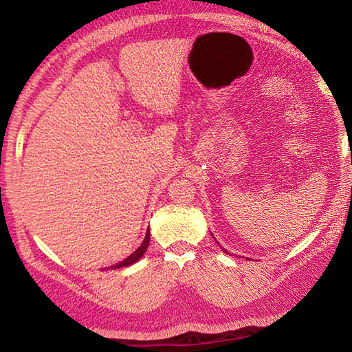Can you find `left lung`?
I'll use <instances>...</instances> for the list:
<instances>
[{
  "label": "left lung",
  "instance_id": "left-lung-1",
  "mask_svg": "<svg viewBox=\"0 0 352 352\" xmlns=\"http://www.w3.org/2000/svg\"><path fill=\"white\" fill-rule=\"evenodd\" d=\"M223 252H226V250H223Z\"/></svg>",
  "mask_w": 352,
  "mask_h": 352
}]
</instances>
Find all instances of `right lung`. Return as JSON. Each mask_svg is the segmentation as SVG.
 I'll list each match as a JSON object with an SVG mask.
<instances>
[{"label":"right lung","mask_w":352,"mask_h":352,"mask_svg":"<svg viewBox=\"0 0 352 352\" xmlns=\"http://www.w3.org/2000/svg\"><path fill=\"white\" fill-rule=\"evenodd\" d=\"M148 242H151V233H148V231H147L144 241H142L141 245L136 248L135 252L129 256V258H126L122 262H119V264H116V265H113V269H119V267H127L130 264H135L136 261H140L142 258V254L146 253V250L148 247Z\"/></svg>","instance_id":"right-lung-1"}]
</instances>
